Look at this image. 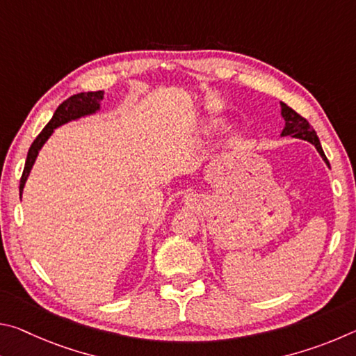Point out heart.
I'll return each mask as SVG.
<instances>
[{"instance_id":"b5f03b06","label":"heart","mask_w":356,"mask_h":356,"mask_svg":"<svg viewBox=\"0 0 356 356\" xmlns=\"http://www.w3.org/2000/svg\"><path fill=\"white\" fill-rule=\"evenodd\" d=\"M212 129H213V122H212V120H207V119L197 120V122H196L195 125H191V127H190L188 136L193 138V140H195V138H200V136H202V135L209 134V131L212 130Z\"/></svg>"}]
</instances>
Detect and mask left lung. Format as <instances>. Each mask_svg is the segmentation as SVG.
<instances>
[{"label": "left lung", "instance_id": "left-lung-1", "mask_svg": "<svg viewBox=\"0 0 356 356\" xmlns=\"http://www.w3.org/2000/svg\"><path fill=\"white\" fill-rule=\"evenodd\" d=\"M280 105H281V118H282V120H284V129H282V131H281V136H292V138H298V140L311 143L312 146L317 149L318 155L322 156L325 165L330 168L327 156H325V154H323L322 144H321V141H318L316 131L311 129L308 120L301 118L300 114L295 113L292 108H289L286 104H282V102Z\"/></svg>", "mask_w": 356, "mask_h": 356}]
</instances>
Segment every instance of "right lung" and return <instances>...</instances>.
<instances>
[{
	"instance_id": "obj_1",
	"label": "right lung",
	"mask_w": 356,
	"mask_h": 356,
	"mask_svg": "<svg viewBox=\"0 0 356 356\" xmlns=\"http://www.w3.org/2000/svg\"><path fill=\"white\" fill-rule=\"evenodd\" d=\"M102 100H104V91L80 92V94L72 95V97H69L58 106V110L55 111V114H53L50 122L45 125V129L40 131L39 136L35 138L34 143L31 144V147L28 150L25 170H23L22 179H20V196L23 195V188H25V184L29 177V172H31L33 166L35 163V159H38L40 149L44 147V144L48 141V138L55 134V130L58 127H61L64 124H69L72 120H78L81 118H88V116H94V114H97L102 110V104H100Z\"/></svg>"
}]
</instances>
